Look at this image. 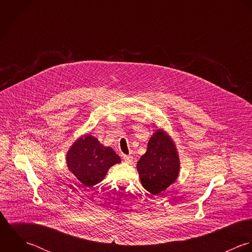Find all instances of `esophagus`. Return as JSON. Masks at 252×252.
Listing matches in <instances>:
<instances>
[{
    "label": "esophagus",
    "instance_id": "obj_1",
    "mask_svg": "<svg viewBox=\"0 0 252 252\" xmlns=\"http://www.w3.org/2000/svg\"><path fill=\"white\" fill-rule=\"evenodd\" d=\"M123 158L126 161V162H128V163H130L131 161H132V156H129V155H124L123 156Z\"/></svg>",
    "mask_w": 252,
    "mask_h": 252
}]
</instances>
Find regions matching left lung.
Masks as SVG:
<instances>
[{"mask_svg":"<svg viewBox=\"0 0 252 252\" xmlns=\"http://www.w3.org/2000/svg\"><path fill=\"white\" fill-rule=\"evenodd\" d=\"M179 169L180 160L172 139L166 132L158 129L148 142L147 151L137 162L142 186L157 196L176 180Z\"/></svg>","mask_w":252,"mask_h":252,"instance_id":"left-lung-1","label":"left lung"}]
</instances>
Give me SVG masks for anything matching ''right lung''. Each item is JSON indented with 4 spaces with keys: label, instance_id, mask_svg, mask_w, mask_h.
I'll return each mask as SVG.
<instances>
[{
    "label": "right lung",
    "instance_id": "right-lung-1",
    "mask_svg": "<svg viewBox=\"0 0 252 252\" xmlns=\"http://www.w3.org/2000/svg\"><path fill=\"white\" fill-rule=\"evenodd\" d=\"M69 170L87 187H93L104 179L109 168L121 162L120 157L97 138L88 134L77 139L66 155Z\"/></svg>",
    "mask_w": 252,
    "mask_h": 252
}]
</instances>
